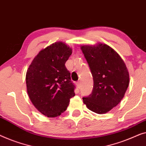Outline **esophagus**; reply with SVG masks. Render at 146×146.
Returning <instances> with one entry per match:
<instances>
[{
    "instance_id": "obj_1",
    "label": "esophagus",
    "mask_w": 146,
    "mask_h": 146,
    "mask_svg": "<svg viewBox=\"0 0 146 146\" xmlns=\"http://www.w3.org/2000/svg\"><path fill=\"white\" fill-rule=\"evenodd\" d=\"M77 85V87L79 88V89H80V88H81V81H78Z\"/></svg>"
}]
</instances>
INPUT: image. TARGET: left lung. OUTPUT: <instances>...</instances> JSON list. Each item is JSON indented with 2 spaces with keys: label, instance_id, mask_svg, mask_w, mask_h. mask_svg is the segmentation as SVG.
<instances>
[{
  "label": "left lung",
  "instance_id": "1",
  "mask_svg": "<svg viewBox=\"0 0 146 146\" xmlns=\"http://www.w3.org/2000/svg\"><path fill=\"white\" fill-rule=\"evenodd\" d=\"M93 78L91 94L84 96L83 102L89 110L103 114L121 101L129 85V73L118 53L106 44L82 46Z\"/></svg>",
  "mask_w": 146,
  "mask_h": 146
}]
</instances>
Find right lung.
<instances>
[{
    "instance_id": "1",
    "label": "right lung",
    "mask_w": 146,
    "mask_h": 146,
    "mask_svg": "<svg viewBox=\"0 0 146 146\" xmlns=\"http://www.w3.org/2000/svg\"><path fill=\"white\" fill-rule=\"evenodd\" d=\"M72 50L55 42L41 50L28 69L26 76L30 99L41 113L56 117L65 111L75 86L65 63Z\"/></svg>"
}]
</instances>
